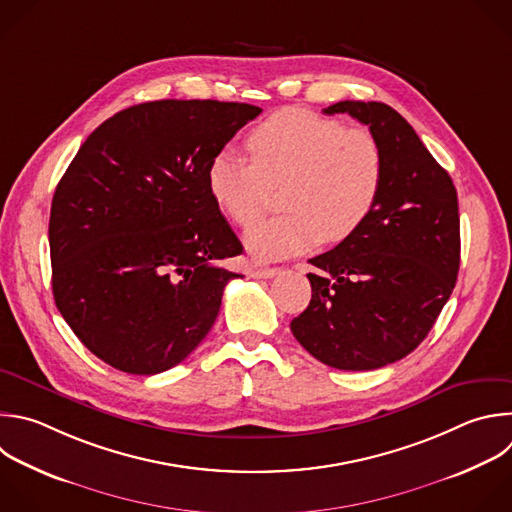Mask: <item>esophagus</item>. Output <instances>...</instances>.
<instances>
[{"label": "esophagus", "mask_w": 512, "mask_h": 512, "mask_svg": "<svg viewBox=\"0 0 512 512\" xmlns=\"http://www.w3.org/2000/svg\"><path fill=\"white\" fill-rule=\"evenodd\" d=\"M277 273H281V267H255L253 269V277H257V279H271Z\"/></svg>", "instance_id": "1"}]
</instances>
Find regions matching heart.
Wrapping results in <instances>:
<instances>
[{
    "mask_svg": "<svg viewBox=\"0 0 512 512\" xmlns=\"http://www.w3.org/2000/svg\"><path fill=\"white\" fill-rule=\"evenodd\" d=\"M251 163L223 150L207 168V187L237 225H253L271 189L281 187L285 215L251 227L249 253L261 261L297 255L317 241L352 237L372 215L384 185L386 158L378 136L346 128L303 108H283L245 138Z\"/></svg>",
    "mask_w": 512,
    "mask_h": 512,
    "instance_id": "obj_1",
    "label": "heart"
}]
</instances>
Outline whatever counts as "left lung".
Instances as JSON below:
<instances>
[{
  "mask_svg": "<svg viewBox=\"0 0 512 512\" xmlns=\"http://www.w3.org/2000/svg\"><path fill=\"white\" fill-rule=\"evenodd\" d=\"M323 112L366 124L384 148L386 175L368 221L309 259L311 301L291 331L321 364L368 372L414 352L448 301L460 267L458 197L392 106L344 100Z\"/></svg>",
  "mask_w": 512,
  "mask_h": 512,
  "instance_id": "1",
  "label": "left lung"
}]
</instances>
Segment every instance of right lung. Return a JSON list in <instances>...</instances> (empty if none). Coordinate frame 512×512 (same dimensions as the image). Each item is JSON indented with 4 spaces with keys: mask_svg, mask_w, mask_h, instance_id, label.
<instances>
[{
    "mask_svg": "<svg viewBox=\"0 0 512 512\" xmlns=\"http://www.w3.org/2000/svg\"><path fill=\"white\" fill-rule=\"evenodd\" d=\"M259 106L156 100L102 122L56 187L52 291L80 342L108 366L152 376L211 331L243 245L207 187L211 160Z\"/></svg>",
    "mask_w": 512,
    "mask_h": 512,
    "instance_id": "add662e5",
    "label": "right lung"
}]
</instances>
